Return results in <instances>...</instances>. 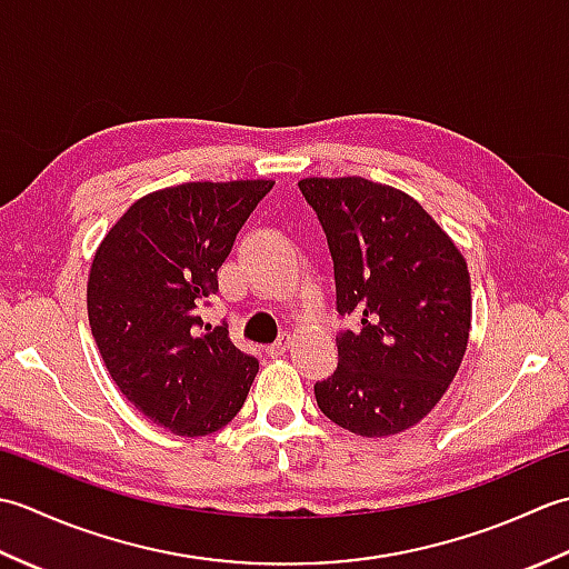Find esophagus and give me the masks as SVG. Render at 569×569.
<instances>
[{"label": "esophagus", "instance_id": "esophagus-1", "mask_svg": "<svg viewBox=\"0 0 569 569\" xmlns=\"http://www.w3.org/2000/svg\"><path fill=\"white\" fill-rule=\"evenodd\" d=\"M288 347H291V337L286 335V337H281V340H276L273 345L266 347V352H269L271 357H281Z\"/></svg>", "mask_w": 569, "mask_h": 569}]
</instances>
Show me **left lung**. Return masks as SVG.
Returning <instances> with one entry per match:
<instances>
[{"instance_id":"obj_1","label":"left lung","mask_w":569,"mask_h":569,"mask_svg":"<svg viewBox=\"0 0 569 569\" xmlns=\"http://www.w3.org/2000/svg\"><path fill=\"white\" fill-rule=\"evenodd\" d=\"M328 237L337 312V369L316 383L320 410L365 438L426 418L462 365L471 286L462 253L406 192L373 180L298 183Z\"/></svg>"}]
</instances>
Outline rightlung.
Here are the masks:
<instances>
[{
    "label": "right lung",
    "mask_w": 569,
    "mask_h": 569,
    "mask_svg": "<svg viewBox=\"0 0 569 569\" xmlns=\"http://www.w3.org/2000/svg\"><path fill=\"white\" fill-rule=\"evenodd\" d=\"M273 180L183 183L137 200L94 253L88 318L127 401L176 435H210L244 406L257 357L202 325L217 271Z\"/></svg>",
    "instance_id": "obj_1"
}]
</instances>
